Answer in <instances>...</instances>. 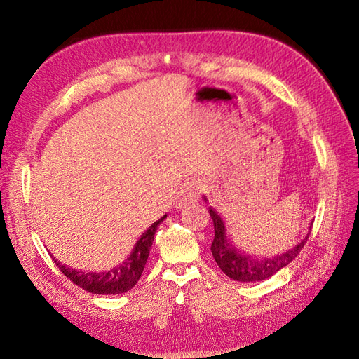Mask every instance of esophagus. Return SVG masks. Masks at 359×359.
Listing matches in <instances>:
<instances>
[{
    "label": "esophagus",
    "instance_id": "obj_1",
    "mask_svg": "<svg viewBox=\"0 0 359 359\" xmlns=\"http://www.w3.org/2000/svg\"><path fill=\"white\" fill-rule=\"evenodd\" d=\"M201 194V186L198 182H190L189 186L182 190V194L181 198L178 201V206L181 208V206L187 205V203H191V202H196L198 198Z\"/></svg>",
    "mask_w": 359,
    "mask_h": 359
}]
</instances>
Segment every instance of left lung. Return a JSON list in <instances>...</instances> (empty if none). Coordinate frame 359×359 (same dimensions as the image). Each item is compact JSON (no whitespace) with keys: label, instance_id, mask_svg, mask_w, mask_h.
<instances>
[{"label":"left lung","instance_id":"obj_1","mask_svg":"<svg viewBox=\"0 0 359 359\" xmlns=\"http://www.w3.org/2000/svg\"><path fill=\"white\" fill-rule=\"evenodd\" d=\"M210 215L214 223V240L211 244L212 257L227 277L236 281H243V283H247V281L248 283L250 281H262L273 277L277 271L289 265L299 255L310 235L309 232L301 243L285 253H280L273 257L256 259L245 255L233 245L232 238H229V232L226 229V222L212 208H210Z\"/></svg>","mask_w":359,"mask_h":359}]
</instances>
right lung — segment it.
<instances>
[{"label":"right lung","mask_w":359,"mask_h":359,"mask_svg":"<svg viewBox=\"0 0 359 359\" xmlns=\"http://www.w3.org/2000/svg\"><path fill=\"white\" fill-rule=\"evenodd\" d=\"M166 219L163 215L161 219L154 222L148 229L140 235L137 243L133 247V252L126 259V262L118 265L111 271L104 273H85L62 265L53 257V262L61 269V273L70 278L76 286L82 287L86 292L97 293V295H119L132 289L142 276V271L149 256L151 245L154 241V235L158 224Z\"/></svg>","instance_id":"add662e5"}]
</instances>
